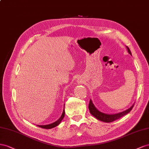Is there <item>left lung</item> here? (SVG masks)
Wrapping results in <instances>:
<instances>
[{
  "label": "left lung",
  "instance_id": "left-lung-1",
  "mask_svg": "<svg viewBox=\"0 0 149 149\" xmlns=\"http://www.w3.org/2000/svg\"><path fill=\"white\" fill-rule=\"evenodd\" d=\"M126 47L129 54L132 56V53L130 52L129 48L127 46ZM134 105V104H133L129 109L124 110V111H122L116 113H113V114H107V113H105L99 111V110L95 107L94 104H93L92 102V100L90 99V102H89V105H88V109L91 113L92 114V116H93L95 118H96L97 119H98L102 122L109 123V122H112L118 119V118H121L122 117L124 116L125 115L129 113L131 111V110L132 109Z\"/></svg>",
  "mask_w": 149,
  "mask_h": 149
}]
</instances>
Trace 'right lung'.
Wrapping results in <instances>:
<instances>
[{
	"label": "right lung",
	"mask_w": 149,
	"mask_h": 149,
	"mask_svg": "<svg viewBox=\"0 0 149 149\" xmlns=\"http://www.w3.org/2000/svg\"><path fill=\"white\" fill-rule=\"evenodd\" d=\"M64 116H65V110H64V108H63V112H62V113L61 115V116L60 118H58L57 120H56V122H54V123H52V124H50L44 125H37V126L39 127H41V128H43V129H52V128H54V127H56V126L58 125L59 124H61V122L63 120V117H64Z\"/></svg>",
	"instance_id": "right-lung-1"
}]
</instances>
